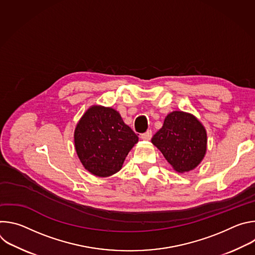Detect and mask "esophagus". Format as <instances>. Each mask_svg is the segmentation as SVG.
<instances>
[{
  "label": "esophagus",
  "instance_id": "34e87169",
  "mask_svg": "<svg viewBox=\"0 0 255 255\" xmlns=\"http://www.w3.org/2000/svg\"><path fill=\"white\" fill-rule=\"evenodd\" d=\"M151 136H152V131H151V130H147L146 132L142 133V134L140 135V138H141L142 140H150Z\"/></svg>",
  "mask_w": 255,
  "mask_h": 255
}]
</instances>
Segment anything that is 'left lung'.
<instances>
[{
	"mask_svg": "<svg viewBox=\"0 0 255 255\" xmlns=\"http://www.w3.org/2000/svg\"><path fill=\"white\" fill-rule=\"evenodd\" d=\"M151 142L172 168L183 173L196 168L203 160L207 151V132L194 115L173 111L165 117Z\"/></svg>",
	"mask_w": 255,
	"mask_h": 255,
	"instance_id": "obj_1",
	"label": "left lung"
}]
</instances>
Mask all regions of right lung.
<instances>
[{
  "mask_svg": "<svg viewBox=\"0 0 255 255\" xmlns=\"http://www.w3.org/2000/svg\"><path fill=\"white\" fill-rule=\"evenodd\" d=\"M138 136L112 108L92 106L75 130V146L84 167L100 177L118 172Z\"/></svg>",
  "mask_w": 255,
  "mask_h": 255,
  "instance_id": "1",
  "label": "right lung"
}]
</instances>
